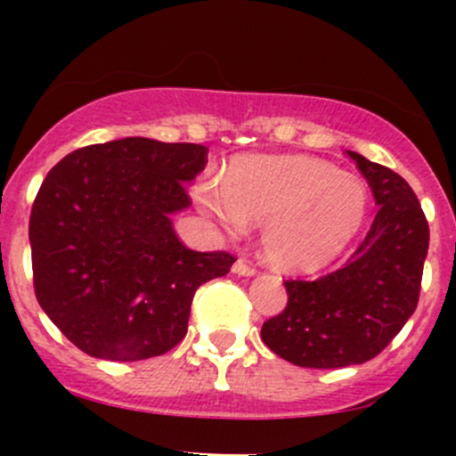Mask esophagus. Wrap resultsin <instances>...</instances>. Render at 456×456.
I'll return each instance as SVG.
<instances>
[{
	"instance_id": "obj_1",
	"label": "esophagus",
	"mask_w": 456,
	"mask_h": 456,
	"mask_svg": "<svg viewBox=\"0 0 456 456\" xmlns=\"http://www.w3.org/2000/svg\"><path fill=\"white\" fill-rule=\"evenodd\" d=\"M233 272H235V274H240V276H255V274H257V270H255V265H250L246 259H238V261H235V264H233Z\"/></svg>"
}]
</instances>
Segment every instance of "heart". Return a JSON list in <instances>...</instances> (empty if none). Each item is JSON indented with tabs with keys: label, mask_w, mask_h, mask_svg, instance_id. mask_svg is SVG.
Wrapping results in <instances>:
<instances>
[{
	"label": "heart",
	"mask_w": 456,
	"mask_h": 456,
	"mask_svg": "<svg viewBox=\"0 0 456 456\" xmlns=\"http://www.w3.org/2000/svg\"><path fill=\"white\" fill-rule=\"evenodd\" d=\"M197 206L227 232L264 224L261 250L274 268L313 272L352 244L369 214L360 177L300 154L242 156L223 186L199 182Z\"/></svg>",
	"instance_id": "heart-1"
}]
</instances>
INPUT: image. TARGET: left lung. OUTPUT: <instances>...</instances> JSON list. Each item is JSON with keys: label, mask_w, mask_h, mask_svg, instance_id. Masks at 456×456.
<instances>
[{"label": "left lung", "mask_w": 456, "mask_h": 456, "mask_svg": "<svg viewBox=\"0 0 456 456\" xmlns=\"http://www.w3.org/2000/svg\"><path fill=\"white\" fill-rule=\"evenodd\" d=\"M366 177L375 221L338 270L315 281H285L287 306L261 338L287 362L306 369L362 364L388 347L413 315L428 250V223L399 174L347 151Z\"/></svg>", "instance_id": "obj_1"}]
</instances>
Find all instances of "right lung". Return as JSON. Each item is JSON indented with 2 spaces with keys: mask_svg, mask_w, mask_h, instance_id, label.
<instances>
[{
  "mask_svg": "<svg viewBox=\"0 0 456 456\" xmlns=\"http://www.w3.org/2000/svg\"><path fill=\"white\" fill-rule=\"evenodd\" d=\"M208 148L126 137L87 145L45 177L29 216L34 291L81 352L134 362L186 337L195 291L235 257L197 253L174 232Z\"/></svg>",
  "mask_w": 456,
  "mask_h": 456,
  "instance_id": "right-lung-1",
  "label": "right lung"
}]
</instances>
